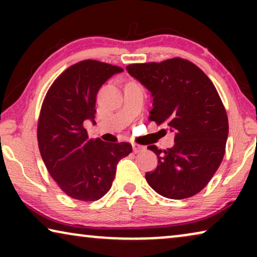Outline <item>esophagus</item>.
<instances>
[{"mask_svg": "<svg viewBox=\"0 0 257 257\" xmlns=\"http://www.w3.org/2000/svg\"><path fill=\"white\" fill-rule=\"evenodd\" d=\"M132 147H133V152L135 153H139L140 151L145 150V146L139 145V144H132Z\"/></svg>", "mask_w": 257, "mask_h": 257, "instance_id": "obj_1", "label": "esophagus"}]
</instances>
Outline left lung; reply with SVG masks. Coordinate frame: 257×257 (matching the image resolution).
Here are the masks:
<instances>
[{"mask_svg":"<svg viewBox=\"0 0 257 257\" xmlns=\"http://www.w3.org/2000/svg\"><path fill=\"white\" fill-rule=\"evenodd\" d=\"M130 75L152 93L149 119L175 132L167 150L147 149L158 166L147 172V184L168 199H187L206 187L226 152L228 117L217 91L205 72L184 58L126 66Z\"/></svg>","mask_w":257,"mask_h":257,"instance_id":"8db88e82","label":"left lung"}]
</instances>
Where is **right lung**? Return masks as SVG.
Wrapping results in <instances>:
<instances>
[{
  "label": "right lung",
  "instance_id": "1",
  "mask_svg": "<svg viewBox=\"0 0 257 257\" xmlns=\"http://www.w3.org/2000/svg\"><path fill=\"white\" fill-rule=\"evenodd\" d=\"M120 66L85 59L63 71L42 104L37 140L45 167L70 198L96 201L110 191L119 160L132 152L128 143L90 139L84 121L94 122L100 86Z\"/></svg>",
  "mask_w": 257,
  "mask_h": 257
}]
</instances>
